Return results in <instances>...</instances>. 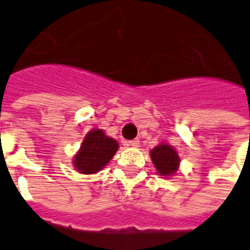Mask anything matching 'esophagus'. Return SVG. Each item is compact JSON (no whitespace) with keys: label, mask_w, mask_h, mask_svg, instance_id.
I'll return each mask as SVG.
<instances>
[{"label":"esophagus","mask_w":250,"mask_h":250,"mask_svg":"<svg viewBox=\"0 0 250 250\" xmlns=\"http://www.w3.org/2000/svg\"><path fill=\"white\" fill-rule=\"evenodd\" d=\"M127 145L131 147H138L140 146V140H137V138H136V140H132V141H129Z\"/></svg>","instance_id":"1"}]
</instances>
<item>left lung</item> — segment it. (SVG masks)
Instances as JSON below:
<instances>
[{
    "label": "left lung",
    "mask_w": 250,
    "mask_h": 250,
    "mask_svg": "<svg viewBox=\"0 0 250 250\" xmlns=\"http://www.w3.org/2000/svg\"><path fill=\"white\" fill-rule=\"evenodd\" d=\"M151 161L160 176L171 179L179 172L180 156L172 146L161 142L149 151Z\"/></svg>",
    "instance_id": "obj_1"
}]
</instances>
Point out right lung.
<instances>
[{"label": "right lung", "instance_id": "add662e5", "mask_svg": "<svg viewBox=\"0 0 250 250\" xmlns=\"http://www.w3.org/2000/svg\"><path fill=\"white\" fill-rule=\"evenodd\" d=\"M119 145L103 129L93 128L84 136L80 148L73 157V167L79 173L93 175L102 171L118 151Z\"/></svg>", "mask_w": 250, "mask_h": 250}]
</instances>
